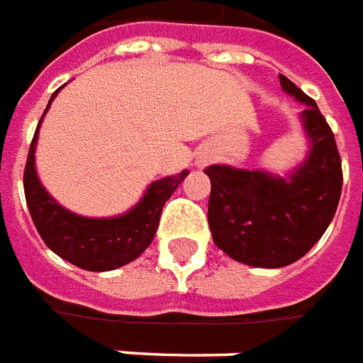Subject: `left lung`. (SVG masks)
Instances as JSON below:
<instances>
[{"mask_svg":"<svg viewBox=\"0 0 363 363\" xmlns=\"http://www.w3.org/2000/svg\"><path fill=\"white\" fill-rule=\"evenodd\" d=\"M279 84L297 101L311 152L291 176L213 164L209 228L220 250L254 268H284L303 258L330 225L342 191V160L333 128L315 99L279 74Z\"/></svg>","mask_w":363,"mask_h":363,"instance_id":"1","label":"left lung"}]
</instances>
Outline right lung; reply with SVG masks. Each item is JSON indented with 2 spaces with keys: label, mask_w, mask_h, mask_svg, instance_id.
<instances>
[{
  "label": "right lung",
  "mask_w": 363,
  "mask_h": 363,
  "mask_svg": "<svg viewBox=\"0 0 363 363\" xmlns=\"http://www.w3.org/2000/svg\"><path fill=\"white\" fill-rule=\"evenodd\" d=\"M58 91L60 89L54 91L50 101ZM38 127L33 136L27 164H25L23 186H25V199L33 223L46 246L56 252L60 258L68 259L70 264L87 272H109L138 258L152 242L160 223L164 203L168 201L169 195L176 191L189 172L184 169L177 176L154 182L148 187L143 201L135 209L128 211L127 215L115 218L79 217L76 213L60 207L38 182L37 169H35Z\"/></svg>",
  "instance_id": "1"
}]
</instances>
